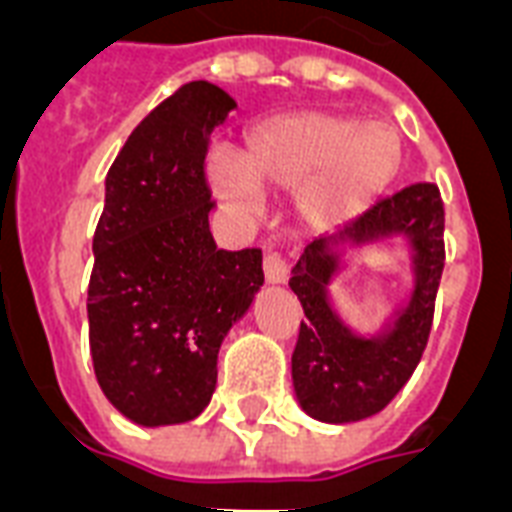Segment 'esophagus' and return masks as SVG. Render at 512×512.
<instances>
[{
  "label": "esophagus",
  "instance_id": "34e87169",
  "mask_svg": "<svg viewBox=\"0 0 512 512\" xmlns=\"http://www.w3.org/2000/svg\"><path fill=\"white\" fill-rule=\"evenodd\" d=\"M263 271H265V281H268V284H284V281L289 279V268L279 252H268V255H265Z\"/></svg>",
  "mask_w": 512,
  "mask_h": 512
}]
</instances>
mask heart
Wrapping results in <instances>:
<instances>
[{
  "label": "heart",
  "instance_id": "1",
  "mask_svg": "<svg viewBox=\"0 0 512 512\" xmlns=\"http://www.w3.org/2000/svg\"><path fill=\"white\" fill-rule=\"evenodd\" d=\"M401 167V140L390 124L329 111L281 116L247 135L239 167L217 164L220 196L252 199L260 191H297L308 228L340 231L366 215Z\"/></svg>",
  "mask_w": 512,
  "mask_h": 512
}]
</instances>
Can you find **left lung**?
<instances>
[{
	"label": "left lung",
	"instance_id": "8db88e82",
	"mask_svg": "<svg viewBox=\"0 0 512 512\" xmlns=\"http://www.w3.org/2000/svg\"><path fill=\"white\" fill-rule=\"evenodd\" d=\"M401 235L413 252V295L377 336H358L339 319L328 287L341 255ZM444 273V201L438 185L414 183L377 201L366 215L332 236L311 241L292 268L289 287L305 311L292 382L313 420L345 425L382 412L404 388L428 345L436 292Z\"/></svg>",
	"mask_w": 512,
	"mask_h": 512
}]
</instances>
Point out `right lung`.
Wrapping results in <instances>:
<instances>
[{"label": "right lung", "instance_id": "right-lung-1", "mask_svg": "<svg viewBox=\"0 0 512 512\" xmlns=\"http://www.w3.org/2000/svg\"><path fill=\"white\" fill-rule=\"evenodd\" d=\"M236 100L188 82L132 130L92 239L90 350L106 398L143 428L207 409L217 353L263 287V252L217 249L204 159Z\"/></svg>", "mask_w": 512, "mask_h": 512}]
</instances>
